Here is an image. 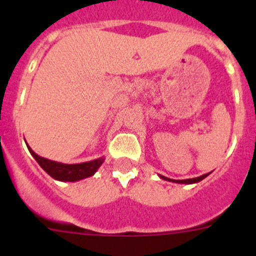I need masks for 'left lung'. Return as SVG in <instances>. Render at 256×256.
<instances>
[{"mask_svg":"<svg viewBox=\"0 0 256 256\" xmlns=\"http://www.w3.org/2000/svg\"><path fill=\"white\" fill-rule=\"evenodd\" d=\"M210 173H206V174H202V176H200V177L198 178H191V180H170V178H166L164 177V176H160V178H162V180H169V182H176V183H184V184H191V183H198L200 182V180H202L204 178H206L208 176H209Z\"/></svg>","mask_w":256,"mask_h":256,"instance_id":"1","label":"left lung"}]
</instances>
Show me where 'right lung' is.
Masks as SVG:
<instances>
[{
	"label": "right lung",
	"mask_w": 256,
	"mask_h": 256,
	"mask_svg": "<svg viewBox=\"0 0 256 256\" xmlns=\"http://www.w3.org/2000/svg\"><path fill=\"white\" fill-rule=\"evenodd\" d=\"M28 150L40 165V168L47 174H50L54 180H61V182H76V180H80L83 178L91 177L104 162V158H98L92 162H80V164H62V162H52V160L44 159L42 156H38L29 146Z\"/></svg>",
	"instance_id": "1"
}]
</instances>
